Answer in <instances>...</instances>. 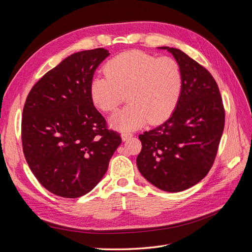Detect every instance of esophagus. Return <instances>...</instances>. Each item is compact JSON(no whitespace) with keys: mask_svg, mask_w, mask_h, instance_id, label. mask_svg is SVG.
I'll return each mask as SVG.
<instances>
[{"mask_svg":"<svg viewBox=\"0 0 252 252\" xmlns=\"http://www.w3.org/2000/svg\"><path fill=\"white\" fill-rule=\"evenodd\" d=\"M133 134L132 133H129V132H123L122 133V140L123 141H128L130 138H132Z\"/></svg>","mask_w":252,"mask_h":252,"instance_id":"34e87169","label":"esophagus"}]
</instances>
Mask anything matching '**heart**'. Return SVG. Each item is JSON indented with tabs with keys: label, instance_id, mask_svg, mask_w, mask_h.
Here are the masks:
<instances>
[{
	"label": "heart",
	"instance_id": "heart-1",
	"mask_svg": "<svg viewBox=\"0 0 252 252\" xmlns=\"http://www.w3.org/2000/svg\"><path fill=\"white\" fill-rule=\"evenodd\" d=\"M106 75H97L90 84V96L96 107L116 111L127 94L130 103L110 120L112 127L130 131L145 125L162 123L179 103L183 72L172 58L127 51L105 65Z\"/></svg>",
	"mask_w": 252,
	"mask_h": 252
}]
</instances>
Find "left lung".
Segmentation results:
<instances>
[{"label": "left lung", "instance_id": "1", "mask_svg": "<svg viewBox=\"0 0 252 252\" xmlns=\"http://www.w3.org/2000/svg\"><path fill=\"white\" fill-rule=\"evenodd\" d=\"M169 51L183 72L179 103L165 123L139 135L136 165L158 189L179 192L197 184L215 162L225 124V110L216 80L185 52Z\"/></svg>", "mask_w": 252, "mask_h": 252}]
</instances>
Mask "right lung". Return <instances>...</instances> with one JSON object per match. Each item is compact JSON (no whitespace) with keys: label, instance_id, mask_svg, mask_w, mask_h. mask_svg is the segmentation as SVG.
Masks as SVG:
<instances>
[{"label":"right lung","instance_id":"obj_1","mask_svg":"<svg viewBox=\"0 0 252 252\" xmlns=\"http://www.w3.org/2000/svg\"><path fill=\"white\" fill-rule=\"evenodd\" d=\"M110 53L75 52L35 83L23 109L22 145L30 170L51 193L79 197L91 191L122 143L94 106L90 84Z\"/></svg>","mask_w":252,"mask_h":252}]
</instances>
